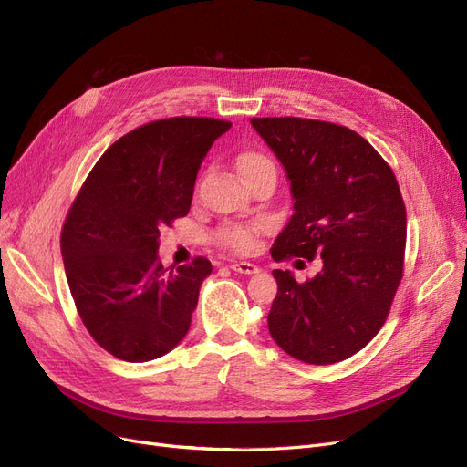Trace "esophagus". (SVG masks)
<instances>
[{
  "label": "esophagus",
  "mask_w": 467,
  "mask_h": 467,
  "mask_svg": "<svg viewBox=\"0 0 467 467\" xmlns=\"http://www.w3.org/2000/svg\"><path fill=\"white\" fill-rule=\"evenodd\" d=\"M230 268L237 274H247V275L258 272V266L251 265V263H234V265H230Z\"/></svg>",
  "instance_id": "obj_1"
}]
</instances>
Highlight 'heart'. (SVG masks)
I'll list each match as a JSON object with an SVG mask.
<instances>
[{"label": "heart", "mask_w": 467, "mask_h": 467, "mask_svg": "<svg viewBox=\"0 0 467 467\" xmlns=\"http://www.w3.org/2000/svg\"><path fill=\"white\" fill-rule=\"evenodd\" d=\"M237 169L241 174H247L260 169H272L274 164L268 157L247 151L237 157ZM266 230L265 222H230L220 230V241L226 247L237 253H251L256 247L258 235Z\"/></svg>", "instance_id": "heart-1"}]
</instances>
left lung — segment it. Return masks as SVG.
<instances>
[{
	"label": "left lung",
	"mask_w": 467,
	"mask_h": 467,
	"mask_svg": "<svg viewBox=\"0 0 467 467\" xmlns=\"http://www.w3.org/2000/svg\"><path fill=\"white\" fill-rule=\"evenodd\" d=\"M251 124L282 162L293 197L272 258H322L305 284L289 270L272 272L270 335L301 362H341L376 337L400 284L406 209L397 178L345 126L295 117Z\"/></svg>",
	"instance_id": "8db88e82"
}]
</instances>
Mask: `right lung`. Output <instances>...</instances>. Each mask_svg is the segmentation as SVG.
<instances>
[{"instance_id":"add662e5","label":"right lung","mask_w":467,"mask_h":467,"mask_svg":"<svg viewBox=\"0 0 467 467\" xmlns=\"http://www.w3.org/2000/svg\"><path fill=\"white\" fill-rule=\"evenodd\" d=\"M232 122L176 117L140 126L110 145L72 202L61 234L80 318L107 352L149 362L190 329L213 266L159 263V230L185 216L201 162Z\"/></svg>"}]
</instances>
